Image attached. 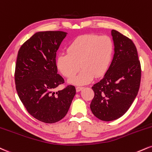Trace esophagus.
<instances>
[{
    "label": "esophagus",
    "instance_id": "34e87169",
    "mask_svg": "<svg viewBox=\"0 0 152 152\" xmlns=\"http://www.w3.org/2000/svg\"><path fill=\"white\" fill-rule=\"evenodd\" d=\"M83 88V87L78 86V87L76 88V91H77V92H79V91H81Z\"/></svg>",
    "mask_w": 152,
    "mask_h": 152
}]
</instances>
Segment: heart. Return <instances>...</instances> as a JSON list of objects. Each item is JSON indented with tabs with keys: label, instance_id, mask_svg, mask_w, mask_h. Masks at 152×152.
I'll return each mask as SVG.
<instances>
[{
	"label": "heart",
	"instance_id": "1",
	"mask_svg": "<svg viewBox=\"0 0 152 152\" xmlns=\"http://www.w3.org/2000/svg\"><path fill=\"white\" fill-rule=\"evenodd\" d=\"M114 53V44L109 36L84 34L78 37L67 48V53H61L56 59L58 71L65 77L76 75L69 83L76 85L87 84L94 76H103L108 69Z\"/></svg>",
	"mask_w": 152,
	"mask_h": 152
}]
</instances>
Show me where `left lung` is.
<instances>
[{"label":"left lung","mask_w":152,"mask_h":152,"mask_svg":"<svg viewBox=\"0 0 152 152\" xmlns=\"http://www.w3.org/2000/svg\"><path fill=\"white\" fill-rule=\"evenodd\" d=\"M115 54L104 77L92 87L94 98L90 107L103 121H112L130 107L140 89L141 65L133 42L113 30Z\"/></svg>","instance_id":"obj_1"}]
</instances>
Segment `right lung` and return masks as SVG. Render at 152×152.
Here are the masks:
<instances>
[{"mask_svg": "<svg viewBox=\"0 0 152 152\" xmlns=\"http://www.w3.org/2000/svg\"><path fill=\"white\" fill-rule=\"evenodd\" d=\"M66 34L62 31L37 32L18 51L15 71L18 95L27 112L45 123L64 118L76 94L71 85L54 91L64 83L57 74L56 56Z\"/></svg>", "mask_w": 152, "mask_h": 152, "instance_id": "1", "label": "right lung"}]
</instances>
